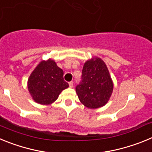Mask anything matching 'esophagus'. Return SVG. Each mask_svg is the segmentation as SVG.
Returning a JSON list of instances; mask_svg holds the SVG:
<instances>
[{
  "label": "esophagus",
  "mask_w": 152,
  "mask_h": 152,
  "mask_svg": "<svg viewBox=\"0 0 152 152\" xmlns=\"http://www.w3.org/2000/svg\"><path fill=\"white\" fill-rule=\"evenodd\" d=\"M68 84H69V87H70V88H73V86H74V82H73V81H70V82L68 83Z\"/></svg>",
  "instance_id": "obj_1"
}]
</instances>
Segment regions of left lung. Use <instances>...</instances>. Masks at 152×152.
<instances>
[{
  "mask_svg": "<svg viewBox=\"0 0 152 152\" xmlns=\"http://www.w3.org/2000/svg\"><path fill=\"white\" fill-rule=\"evenodd\" d=\"M113 88V84L103 60L96 58L86 61L81 80L75 88L80 101L88 108L101 107L110 97Z\"/></svg>",
  "mask_w": 152,
  "mask_h": 152,
  "instance_id": "left-lung-1",
  "label": "left lung"
}]
</instances>
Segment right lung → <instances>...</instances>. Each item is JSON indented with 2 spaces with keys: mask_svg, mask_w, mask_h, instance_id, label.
<instances>
[{
  "mask_svg": "<svg viewBox=\"0 0 152 152\" xmlns=\"http://www.w3.org/2000/svg\"><path fill=\"white\" fill-rule=\"evenodd\" d=\"M63 75L62 69L52 60L39 63L28 80V88L33 100L40 104L53 103L69 86L64 80Z\"/></svg>",
  "mask_w": 152,
  "mask_h": 152,
  "instance_id": "right-lung-1",
  "label": "right lung"
}]
</instances>
